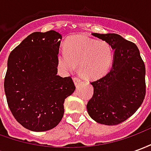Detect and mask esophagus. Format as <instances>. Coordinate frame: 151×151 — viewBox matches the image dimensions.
<instances>
[{
    "mask_svg": "<svg viewBox=\"0 0 151 151\" xmlns=\"http://www.w3.org/2000/svg\"><path fill=\"white\" fill-rule=\"evenodd\" d=\"M80 82H81V80H80L79 78H77V77H74V78H73V82H74V84H75L76 86L78 85V83Z\"/></svg>",
    "mask_w": 151,
    "mask_h": 151,
    "instance_id": "34e87169",
    "label": "esophagus"
}]
</instances>
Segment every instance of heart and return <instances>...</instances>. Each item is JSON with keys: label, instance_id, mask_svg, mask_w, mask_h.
<instances>
[{"label": "heart", "instance_id": "1", "mask_svg": "<svg viewBox=\"0 0 151 151\" xmlns=\"http://www.w3.org/2000/svg\"><path fill=\"white\" fill-rule=\"evenodd\" d=\"M57 61L65 72H73L78 65L82 78L95 80L109 71L113 61V50L105 41L77 35L66 40L65 49L59 52Z\"/></svg>", "mask_w": 151, "mask_h": 151}]
</instances>
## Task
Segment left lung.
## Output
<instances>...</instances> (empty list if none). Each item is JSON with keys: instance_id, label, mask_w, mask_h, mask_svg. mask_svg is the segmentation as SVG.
<instances>
[{"instance_id": "1", "label": "left lung", "mask_w": 151, "mask_h": 151, "mask_svg": "<svg viewBox=\"0 0 151 151\" xmlns=\"http://www.w3.org/2000/svg\"><path fill=\"white\" fill-rule=\"evenodd\" d=\"M92 35L109 43L114 55L111 70L91 82L94 94L86 105L87 111L98 123L119 124L135 113L145 99V64L136 44L120 35Z\"/></svg>"}]
</instances>
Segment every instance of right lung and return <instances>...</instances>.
Returning <instances> with one entry per match:
<instances>
[{"label":"right lung","mask_w":151,"mask_h":151,"mask_svg":"<svg viewBox=\"0 0 151 151\" xmlns=\"http://www.w3.org/2000/svg\"><path fill=\"white\" fill-rule=\"evenodd\" d=\"M61 35L34 32L12 51L4 87L8 106L18 123L31 131L55 128L64 103L75 91L71 77L56 75Z\"/></svg>","instance_id":"1"}]
</instances>
